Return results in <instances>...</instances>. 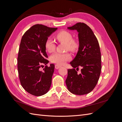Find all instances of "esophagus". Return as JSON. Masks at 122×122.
Segmentation results:
<instances>
[{
    "instance_id": "34e87169",
    "label": "esophagus",
    "mask_w": 122,
    "mask_h": 122,
    "mask_svg": "<svg viewBox=\"0 0 122 122\" xmlns=\"http://www.w3.org/2000/svg\"><path fill=\"white\" fill-rule=\"evenodd\" d=\"M61 67V66H60L59 65H58V64H56L55 65V69H58Z\"/></svg>"
}]
</instances>
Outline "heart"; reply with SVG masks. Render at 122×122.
Returning a JSON list of instances; mask_svg holds the SVG:
<instances>
[{"mask_svg": "<svg viewBox=\"0 0 122 122\" xmlns=\"http://www.w3.org/2000/svg\"><path fill=\"white\" fill-rule=\"evenodd\" d=\"M55 38L59 42L66 43V50L70 51H75L78 48V43L76 40L73 39V36L69 31L61 30L55 35ZM46 50L49 53H52L55 50L56 45L53 41L48 39L45 43ZM71 58L69 53L55 52L50 57V61L58 65H63Z\"/></svg>", "mask_w": 122, "mask_h": 122, "instance_id": "heart-1", "label": "heart"}]
</instances>
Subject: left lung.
<instances>
[{"label": "left lung", "instance_id": "8db88e82", "mask_svg": "<svg viewBox=\"0 0 122 122\" xmlns=\"http://www.w3.org/2000/svg\"><path fill=\"white\" fill-rule=\"evenodd\" d=\"M68 28L78 32L79 47L75 57L70 62L73 68L68 69L66 83L72 94H87L96 86L101 74V56L99 44L93 31L86 24L78 22ZM79 67L82 68L80 74L77 73L75 70Z\"/></svg>", "mask_w": 122, "mask_h": 122}]
</instances>
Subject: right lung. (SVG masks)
<instances>
[{"mask_svg": "<svg viewBox=\"0 0 122 122\" xmlns=\"http://www.w3.org/2000/svg\"><path fill=\"white\" fill-rule=\"evenodd\" d=\"M57 28L36 24L22 37L17 58V67L20 83L31 95L40 96L47 93L50 87L54 65H46L49 61L45 43L48 37ZM46 66L43 71L39 68Z\"/></svg>", "mask_w": 122, "mask_h": 122, "instance_id": "1", "label": "right lung"}]
</instances>
